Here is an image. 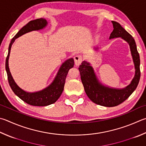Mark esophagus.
Returning a JSON list of instances; mask_svg holds the SVG:
<instances>
[{"label": "esophagus", "mask_w": 146, "mask_h": 146, "mask_svg": "<svg viewBox=\"0 0 146 146\" xmlns=\"http://www.w3.org/2000/svg\"><path fill=\"white\" fill-rule=\"evenodd\" d=\"M74 60H75V63L76 66H79L82 62V57L80 55H76L74 57Z\"/></svg>", "instance_id": "34e87169"}]
</instances>
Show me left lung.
Instances as JSON below:
<instances>
[{"instance_id": "1", "label": "left lung", "mask_w": 146, "mask_h": 146, "mask_svg": "<svg viewBox=\"0 0 146 146\" xmlns=\"http://www.w3.org/2000/svg\"><path fill=\"white\" fill-rule=\"evenodd\" d=\"M113 30L109 39L121 38L129 44L135 66V76L131 83L123 89L112 88L102 84L96 76L92 66L84 60L78 68L81 80L87 96L92 102L104 107H115L124 102L136 89L140 77V57L135 39L119 23L112 21ZM98 49V47L94 48Z\"/></svg>"}]
</instances>
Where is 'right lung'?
<instances>
[{
  "label": "right lung",
  "mask_w": 146,
  "mask_h": 146,
  "mask_svg": "<svg viewBox=\"0 0 146 146\" xmlns=\"http://www.w3.org/2000/svg\"><path fill=\"white\" fill-rule=\"evenodd\" d=\"M47 25L48 22L46 19L41 18L32 20L27 24H26L24 27H23L11 41L8 48V54L6 60V70L7 75V79H8L9 86L13 91L18 97H19L21 100L27 103V104L33 106H39V107L53 104L59 98L64 90L66 78L68 75V71L74 66V59L73 58H70L62 63L54 81L50 86L43 90L34 92L25 91L21 89L17 84L9 71L8 60L11 48L16 39L29 32L43 29L46 27Z\"/></svg>",
  "instance_id": "obj_1"
}]
</instances>
